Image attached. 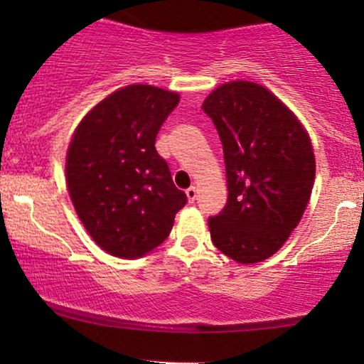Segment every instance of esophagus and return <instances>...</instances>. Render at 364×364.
<instances>
[{"mask_svg": "<svg viewBox=\"0 0 364 364\" xmlns=\"http://www.w3.org/2000/svg\"><path fill=\"white\" fill-rule=\"evenodd\" d=\"M186 196H188V200H190V202L193 203L195 200H196V188H195V186L188 188V190H186Z\"/></svg>", "mask_w": 364, "mask_h": 364, "instance_id": "34e87169", "label": "esophagus"}]
</instances>
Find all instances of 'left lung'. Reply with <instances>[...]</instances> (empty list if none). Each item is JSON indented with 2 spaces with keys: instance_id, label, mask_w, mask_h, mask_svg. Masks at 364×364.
I'll list each match as a JSON object with an SVG mask.
<instances>
[{
  "instance_id": "1",
  "label": "left lung",
  "mask_w": 364,
  "mask_h": 364,
  "mask_svg": "<svg viewBox=\"0 0 364 364\" xmlns=\"http://www.w3.org/2000/svg\"><path fill=\"white\" fill-rule=\"evenodd\" d=\"M223 141L228 203L208 217L212 243L240 263L272 257L301 220L315 181L311 141L265 87L229 82L203 102Z\"/></svg>"
}]
</instances>
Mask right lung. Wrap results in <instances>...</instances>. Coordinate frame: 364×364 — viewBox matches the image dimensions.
<instances>
[{
  "label": "right lung",
  "instance_id": "add662e5",
  "mask_svg": "<svg viewBox=\"0 0 364 364\" xmlns=\"http://www.w3.org/2000/svg\"><path fill=\"white\" fill-rule=\"evenodd\" d=\"M178 102L174 92L128 85L75 129L66 156L70 196L92 240L114 257L136 258L156 248L186 205L156 150L159 129Z\"/></svg>",
  "mask_w": 364,
  "mask_h": 364
}]
</instances>
